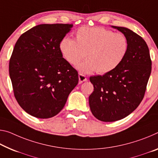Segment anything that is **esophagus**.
<instances>
[{"mask_svg": "<svg viewBox=\"0 0 158 158\" xmlns=\"http://www.w3.org/2000/svg\"><path fill=\"white\" fill-rule=\"evenodd\" d=\"M79 84H81L82 82H84V81H86V80H87V79H86V76H84V74H79Z\"/></svg>", "mask_w": 158, "mask_h": 158, "instance_id": "obj_1", "label": "esophagus"}]
</instances>
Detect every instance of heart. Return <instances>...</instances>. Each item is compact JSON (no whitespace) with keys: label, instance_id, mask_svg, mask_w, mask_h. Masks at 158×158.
<instances>
[{"label":"heart","instance_id":"1","mask_svg":"<svg viewBox=\"0 0 158 158\" xmlns=\"http://www.w3.org/2000/svg\"><path fill=\"white\" fill-rule=\"evenodd\" d=\"M128 46L126 36L122 33H114L103 27H81L77 31L76 41L69 38L62 40L60 51L72 65L79 63L86 54L88 60L77 65L80 72L106 74L119 65Z\"/></svg>","mask_w":158,"mask_h":158}]
</instances>
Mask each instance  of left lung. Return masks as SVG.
Masks as SVG:
<instances>
[{
  "mask_svg": "<svg viewBox=\"0 0 158 158\" xmlns=\"http://www.w3.org/2000/svg\"><path fill=\"white\" fill-rule=\"evenodd\" d=\"M128 41L126 56L119 65L102 75L90 77L94 91L89 101L94 116L102 122H114L128 116L144 97L152 62L146 41L126 27L112 26Z\"/></svg>",
  "mask_w": 158,
  "mask_h": 158,
  "instance_id": "obj_1",
  "label": "left lung"
}]
</instances>
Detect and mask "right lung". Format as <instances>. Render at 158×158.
<instances>
[{
    "mask_svg": "<svg viewBox=\"0 0 158 158\" xmlns=\"http://www.w3.org/2000/svg\"><path fill=\"white\" fill-rule=\"evenodd\" d=\"M73 24H43L22 34L10 60L15 97L37 118L56 116L79 82L78 72L62 57L60 44Z\"/></svg>",
    "mask_w": 158,
    "mask_h": 158,
    "instance_id": "obj_1",
    "label": "right lung"
}]
</instances>
